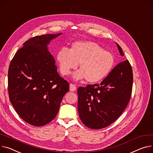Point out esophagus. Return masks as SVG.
<instances>
[{
  "mask_svg": "<svg viewBox=\"0 0 153 153\" xmlns=\"http://www.w3.org/2000/svg\"><path fill=\"white\" fill-rule=\"evenodd\" d=\"M77 89V87L76 86V85L74 84H70V85H69V90L71 91H76Z\"/></svg>",
  "mask_w": 153,
  "mask_h": 153,
  "instance_id": "obj_1",
  "label": "esophagus"
}]
</instances>
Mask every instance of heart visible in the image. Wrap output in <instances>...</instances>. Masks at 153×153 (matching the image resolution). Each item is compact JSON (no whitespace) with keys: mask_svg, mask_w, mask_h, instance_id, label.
I'll list each match as a JSON object with an SVG mask.
<instances>
[{"mask_svg":"<svg viewBox=\"0 0 153 153\" xmlns=\"http://www.w3.org/2000/svg\"><path fill=\"white\" fill-rule=\"evenodd\" d=\"M60 73L68 76L79 65V70L74 74L76 79H85L86 82L96 83L104 79L113 69L115 59L111 52L96 42L77 41L69 50L60 49L56 55Z\"/></svg>","mask_w":153,"mask_h":153,"instance_id":"heart-1","label":"heart"}]
</instances>
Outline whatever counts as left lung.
Segmentation results:
<instances>
[{
    "label": "left lung",
    "mask_w": 153,
    "mask_h": 153,
    "mask_svg": "<svg viewBox=\"0 0 153 153\" xmlns=\"http://www.w3.org/2000/svg\"><path fill=\"white\" fill-rule=\"evenodd\" d=\"M120 54L124 56L117 44ZM133 71L128 60L116 65L100 84L79 87L78 111L82 123L91 129L113 124L126 108L131 95Z\"/></svg>",
    "instance_id": "8db88e82"
}]
</instances>
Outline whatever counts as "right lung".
I'll use <instances>...</instances> for the list:
<instances>
[{"label": "right lung", "mask_w": 153, "mask_h": 153, "mask_svg": "<svg viewBox=\"0 0 153 153\" xmlns=\"http://www.w3.org/2000/svg\"><path fill=\"white\" fill-rule=\"evenodd\" d=\"M62 34L30 38L16 52L8 72V92L18 114L33 126H43L56 116L69 84L60 77L53 56L47 49Z\"/></svg>", "instance_id": "add662e5"}]
</instances>
